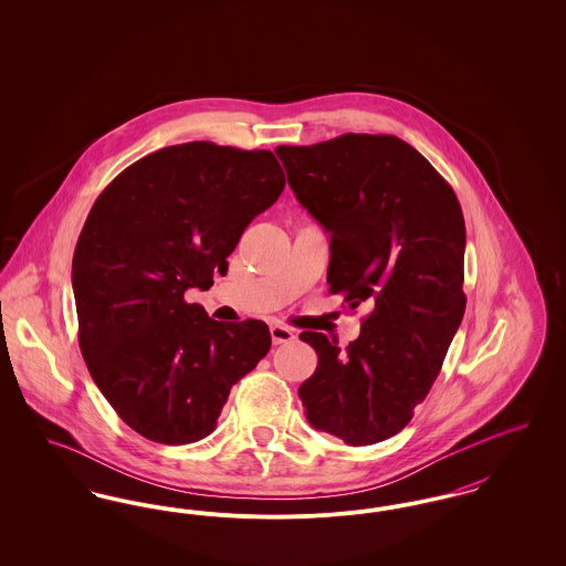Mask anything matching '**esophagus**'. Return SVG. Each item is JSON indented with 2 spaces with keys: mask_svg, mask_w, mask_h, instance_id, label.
I'll use <instances>...</instances> for the list:
<instances>
[{
  "mask_svg": "<svg viewBox=\"0 0 566 566\" xmlns=\"http://www.w3.org/2000/svg\"><path fill=\"white\" fill-rule=\"evenodd\" d=\"M270 333L271 342H273L275 346H277V344H289V342L295 339V333H293L289 326H284V324H271Z\"/></svg>",
  "mask_w": 566,
  "mask_h": 566,
  "instance_id": "34e87169",
  "label": "esophagus"
}]
</instances>
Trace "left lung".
<instances>
[{
    "label": "left lung",
    "mask_w": 566,
    "mask_h": 566,
    "mask_svg": "<svg viewBox=\"0 0 566 566\" xmlns=\"http://www.w3.org/2000/svg\"><path fill=\"white\" fill-rule=\"evenodd\" d=\"M275 155L298 203L331 233L328 293L371 307L344 352L323 333L298 335L318 354L298 397L314 429L371 446L409 424L462 321L457 192L395 135L344 134Z\"/></svg>",
    "instance_id": "obj_1"
}]
</instances>
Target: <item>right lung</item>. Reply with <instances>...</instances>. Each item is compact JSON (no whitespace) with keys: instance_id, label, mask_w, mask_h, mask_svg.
Segmentation results:
<instances>
[{"instance_id":"1","label":"right lung","mask_w":566,"mask_h":566,"mask_svg":"<svg viewBox=\"0 0 566 566\" xmlns=\"http://www.w3.org/2000/svg\"><path fill=\"white\" fill-rule=\"evenodd\" d=\"M284 185L270 150L189 142L129 165L93 203L72 263L78 344L102 395L142 437H208L231 386L270 352L263 321L218 323L185 293L227 273L243 229Z\"/></svg>"}]
</instances>
